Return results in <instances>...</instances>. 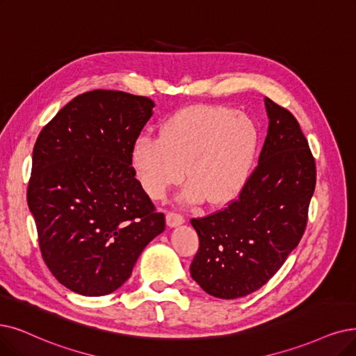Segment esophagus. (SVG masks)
<instances>
[{"mask_svg":"<svg viewBox=\"0 0 356 356\" xmlns=\"http://www.w3.org/2000/svg\"><path fill=\"white\" fill-rule=\"evenodd\" d=\"M166 222H168L169 226H178V225L186 222V218H184V215H182V213H179V211L169 210L166 213Z\"/></svg>","mask_w":356,"mask_h":356,"instance_id":"34e87169","label":"esophagus"}]
</instances>
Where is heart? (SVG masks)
I'll list each match as a JSON object with an SVG mask.
<instances>
[{"mask_svg": "<svg viewBox=\"0 0 356 356\" xmlns=\"http://www.w3.org/2000/svg\"><path fill=\"white\" fill-rule=\"evenodd\" d=\"M259 146V131L244 113L227 106L195 105L166 118L159 137L141 136L131 163L141 186L163 197L184 177L190 200L226 202L247 182Z\"/></svg>", "mask_w": 356, "mask_h": 356, "instance_id": "obj_1", "label": "heart"}]
</instances>
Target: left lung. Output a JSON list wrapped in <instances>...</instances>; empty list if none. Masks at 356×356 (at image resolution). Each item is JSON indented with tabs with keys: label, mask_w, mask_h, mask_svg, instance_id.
<instances>
[{
	"label": "left lung",
	"mask_w": 356,
	"mask_h": 356,
	"mask_svg": "<svg viewBox=\"0 0 356 356\" xmlns=\"http://www.w3.org/2000/svg\"><path fill=\"white\" fill-rule=\"evenodd\" d=\"M268 131L244 187L225 207L193 218L198 251L193 279L209 295L235 300L260 289L304 235L316 161L292 113L264 99Z\"/></svg>",
	"instance_id": "1"
}]
</instances>
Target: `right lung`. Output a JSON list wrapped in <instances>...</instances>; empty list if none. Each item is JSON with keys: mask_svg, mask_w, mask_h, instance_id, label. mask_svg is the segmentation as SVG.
<instances>
[{"mask_svg": "<svg viewBox=\"0 0 356 356\" xmlns=\"http://www.w3.org/2000/svg\"><path fill=\"white\" fill-rule=\"evenodd\" d=\"M153 106L145 96L86 92L38 136L27 204L42 259L70 291L102 296L118 289L165 229V215L131 165L133 143Z\"/></svg>", "mask_w": 356, "mask_h": 356, "instance_id": "right-lung-1", "label": "right lung"}]
</instances>
